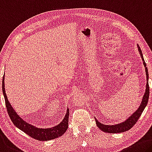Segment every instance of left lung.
Masks as SVG:
<instances>
[{
	"instance_id": "1",
	"label": "left lung",
	"mask_w": 152,
	"mask_h": 152,
	"mask_svg": "<svg viewBox=\"0 0 152 152\" xmlns=\"http://www.w3.org/2000/svg\"><path fill=\"white\" fill-rule=\"evenodd\" d=\"M138 47L139 51L140 53V55L141 56L142 60L143 61L144 66L145 67V72H146V76H147V85H146V89H145V93L144 94L143 99H142V102L141 103V105L137 109L135 112L133 114L131 115L126 121H124L122 123L114 124V125H105L103 124L98 121V120L95 118V122L97 124V126L102 131L105 132H109V133H118V132H123L125 131H129V129H131L134 124L137 123V120H138L139 118L141 116V115L143 112V111L145 109L147 104L148 102V99H149V95H150V86H149L148 84V78H149V74H148V67H146V64L144 59L143 57V54H142V51L139 47V46L137 45Z\"/></svg>"
}]
</instances>
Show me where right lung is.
Segmentation results:
<instances>
[{
  "instance_id": "1",
  "label": "right lung",
  "mask_w": 152,
  "mask_h": 152,
  "mask_svg": "<svg viewBox=\"0 0 152 152\" xmlns=\"http://www.w3.org/2000/svg\"><path fill=\"white\" fill-rule=\"evenodd\" d=\"M4 75L2 78V88L3 92L4 100H5L6 107L8 112L9 115L11 118V121L13 122L15 126L20 129L21 131L25 132L32 138L37 139L38 141H49L51 139H56L57 137H61L66 132V130L68 128V119H69V109L67 110L66 114L65 115L64 118L57 126L49 129H39L37 128L34 126L30 125V124L24 121L19 116L15 111L13 109L10 103L9 102L7 99V94L5 93V88H4Z\"/></svg>"
}]
</instances>
